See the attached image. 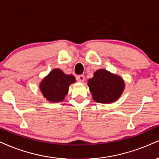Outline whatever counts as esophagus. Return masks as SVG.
I'll return each instance as SVG.
<instances>
[{"label": "esophagus", "mask_w": 159, "mask_h": 159, "mask_svg": "<svg viewBox=\"0 0 159 159\" xmlns=\"http://www.w3.org/2000/svg\"><path fill=\"white\" fill-rule=\"evenodd\" d=\"M76 80L80 83H83L85 81V76H84V75H79L76 76Z\"/></svg>", "instance_id": "1"}]
</instances>
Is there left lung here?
<instances>
[{
    "mask_svg": "<svg viewBox=\"0 0 159 159\" xmlns=\"http://www.w3.org/2000/svg\"><path fill=\"white\" fill-rule=\"evenodd\" d=\"M93 100L101 103L115 102L122 94L125 83L120 76L104 69L94 72V76L88 81Z\"/></svg>",
    "mask_w": 159,
    "mask_h": 159,
    "instance_id": "8db88e82",
    "label": "left lung"
}]
</instances>
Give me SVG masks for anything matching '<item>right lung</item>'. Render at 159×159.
<instances>
[{"mask_svg": "<svg viewBox=\"0 0 159 159\" xmlns=\"http://www.w3.org/2000/svg\"><path fill=\"white\" fill-rule=\"evenodd\" d=\"M75 82L73 75H67L60 69L55 68L42 80L39 89L47 100L61 102L68 94L69 85Z\"/></svg>", "mask_w": 159, "mask_h": 159, "instance_id": "add662e5", "label": "right lung"}]
</instances>
